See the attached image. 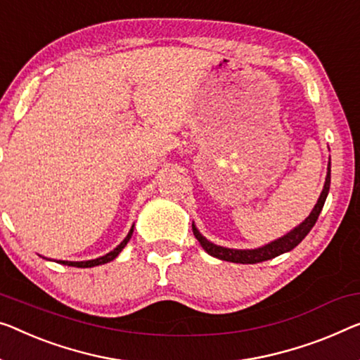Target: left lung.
Masks as SVG:
<instances>
[{
	"instance_id": "1",
	"label": "left lung",
	"mask_w": 360,
	"mask_h": 360,
	"mask_svg": "<svg viewBox=\"0 0 360 360\" xmlns=\"http://www.w3.org/2000/svg\"><path fill=\"white\" fill-rule=\"evenodd\" d=\"M330 171H331V168L328 163V174H326L323 191H321L317 205L314 207L312 213H310L297 228H294L291 233H288L286 236H283V238H280V239L273 240V243L264 245V248H259L254 250H234V249L219 248V245H214L210 243V240H207L205 238H203V236L197 231V228L194 226V224H192V231H194L195 239L200 243V245L203 248V250L207 252V254L217 257V259H219V260L234 262V264H259V262L275 259V257L284 254V252L292 250L300 243V240H302L305 236L309 234L310 229L314 228V224L317 223L319 214L321 212V208H323V205H325L326 195H328V191H330V181H331Z\"/></svg>"
}]
</instances>
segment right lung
<instances>
[{
	"mask_svg": "<svg viewBox=\"0 0 360 360\" xmlns=\"http://www.w3.org/2000/svg\"><path fill=\"white\" fill-rule=\"evenodd\" d=\"M134 233V226L131 228V231H129V234L126 236V239L122 240V243L117 245V248L115 250H111L110 254H106L103 257H100V259H95V260H87V262H64V260H60V264L63 265H69V266H77V268H90V266H96V265H103V264H108V262H111L112 259H116L117 254L126 248V244L129 243V239H131V236Z\"/></svg>",
	"mask_w": 360,
	"mask_h": 360,
	"instance_id": "right-lung-1",
	"label": "right lung"
}]
</instances>
